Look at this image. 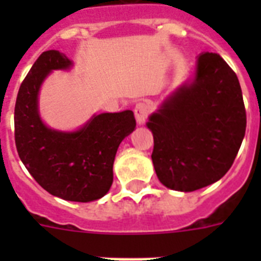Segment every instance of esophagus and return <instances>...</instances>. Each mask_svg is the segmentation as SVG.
<instances>
[{
    "mask_svg": "<svg viewBox=\"0 0 261 261\" xmlns=\"http://www.w3.org/2000/svg\"><path fill=\"white\" fill-rule=\"evenodd\" d=\"M150 112V106L145 101H139L134 108V115L135 119H137V123H138L139 126L143 124V123L146 122L147 115Z\"/></svg>",
    "mask_w": 261,
    "mask_h": 261,
    "instance_id": "1",
    "label": "esophagus"
}]
</instances>
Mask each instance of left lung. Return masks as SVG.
Returning a JSON list of instances; mask_svg holds the SVG:
<instances>
[{
  "mask_svg": "<svg viewBox=\"0 0 261 261\" xmlns=\"http://www.w3.org/2000/svg\"><path fill=\"white\" fill-rule=\"evenodd\" d=\"M157 177L191 192L218 181L243 143L247 114L239 79L218 54L198 57L196 73L149 116Z\"/></svg>",
  "mask_w": 261,
  "mask_h": 261,
  "instance_id": "8db88e82",
  "label": "left lung"
}]
</instances>
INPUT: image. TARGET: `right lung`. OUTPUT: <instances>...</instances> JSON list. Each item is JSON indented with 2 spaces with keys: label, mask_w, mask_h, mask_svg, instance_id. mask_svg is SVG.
Listing matches in <instances>:
<instances>
[{
  "label": "right lung",
  "mask_w": 261,
  "mask_h": 261,
  "mask_svg": "<svg viewBox=\"0 0 261 261\" xmlns=\"http://www.w3.org/2000/svg\"><path fill=\"white\" fill-rule=\"evenodd\" d=\"M71 66L70 59L57 50L44 51L36 59L18 89L14 141L22 164L47 192L87 203L110 191L118 147L137 123L133 111L126 110L93 115L75 131L47 127L39 114V90L51 71Z\"/></svg>",
  "instance_id": "add662e5"
}]
</instances>
